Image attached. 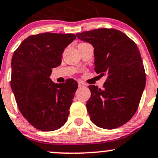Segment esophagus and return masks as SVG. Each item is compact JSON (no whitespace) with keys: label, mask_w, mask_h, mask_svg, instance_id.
<instances>
[{"label":"esophagus","mask_w":158,"mask_h":158,"mask_svg":"<svg viewBox=\"0 0 158 158\" xmlns=\"http://www.w3.org/2000/svg\"><path fill=\"white\" fill-rule=\"evenodd\" d=\"M78 84H79V87H83L85 85V84L83 82H82V81H79V82H78Z\"/></svg>","instance_id":"34e87169"}]
</instances>
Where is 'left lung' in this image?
<instances>
[{"label":"left lung","instance_id":"left-lung-1","mask_svg":"<svg viewBox=\"0 0 158 158\" xmlns=\"http://www.w3.org/2000/svg\"><path fill=\"white\" fill-rule=\"evenodd\" d=\"M76 36L94 47L95 72L107 76L102 89L89 86L91 97L86 107L90 120L99 128H118L135 114L145 87V72L138 47L115 29L92 30Z\"/></svg>","mask_w":158,"mask_h":158}]
</instances>
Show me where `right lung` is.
I'll return each mask as SVG.
<instances>
[{"label": "right lung", "instance_id": "1", "mask_svg": "<svg viewBox=\"0 0 158 158\" xmlns=\"http://www.w3.org/2000/svg\"><path fill=\"white\" fill-rule=\"evenodd\" d=\"M76 38L68 33H44L28 36L11 60L10 85L23 117L40 131H54L67 121L78 88L76 80L54 83L52 68L61 64L65 48Z\"/></svg>", "mask_w": 158, "mask_h": 158}]
</instances>
